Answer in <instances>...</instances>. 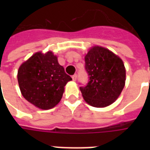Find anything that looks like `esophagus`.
I'll return each mask as SVG.
<instances>
[{"mask_svg":"<svg viewBox=\"0 0 150 150\" xmlns=\"http://www.w3.org/2000/svg\"><path fill=\"white\" fill-rule=\"evenodd\" d=\"M71 78H72L73 81H76V79H77V75H76V74L73 75L72 76H71Z\"/></svg>","mask_w":150,"mask_h":150,"instance_id":"34e87169","label":"esophagus"}]
</instances>
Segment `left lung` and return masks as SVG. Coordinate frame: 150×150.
Masks as SVG:
<instances>
[{
	"instance_id": "left-lung-1",
	"label": "left lung",
	"mask_w": 150,
	"mask_h": 150,
	"mask_svg": "<svg viewBox=\"0 0 150 150\" xmlns=\"http://www.w3.org/2000/svg\"><path fill=\"white\" fill-rule=\"evenodd\" d=\"M89 81L80 86L86 102L95 107H107L117 99L125 83L122 60L106 48L94 47L85 57Z\"/></svg>"
}]
</instances>
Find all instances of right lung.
Returning <instances> with one entry per match:
<instances>
[{"label":"right lung","mask_w":150,"mask_h":150,"mask_svg":"<svg viewBox=\"0 0 150 150\" xmlns=\"http://www.w3.org/2000/svg\"><path fill=\"white\" fill-rule=\"evenodd\" d=\"M71 78L52 52H38L22 64L18 82L24 98L43 110L51 109L61 100L64 86Z\"/></svg>","instance_id":"obj_1"}]
</instances>
